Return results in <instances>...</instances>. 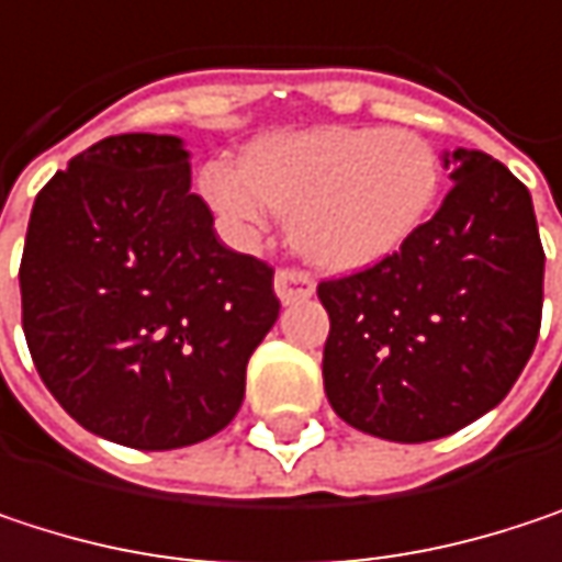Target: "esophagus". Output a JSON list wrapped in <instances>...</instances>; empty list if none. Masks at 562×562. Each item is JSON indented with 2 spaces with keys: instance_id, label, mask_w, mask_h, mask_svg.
<instances>
[{
  "instance_id": "esophagus-1",
  "label": "esophagus",
  "mask_w": 562,
  "mask_h": 562,
  "mask_svg": "<svg viewBox=\"0 0 562 562\" xmlns=\"http://www.w3.org/2000/svg\"><path fill=\"white\" fill-rule=\"evenodd\" d=\"M312 292H315V280H312L308 273L289 270V267L277 273V295H280L285 305H289V302H302V299H308Z\"/></svg>"
}]
</instances>
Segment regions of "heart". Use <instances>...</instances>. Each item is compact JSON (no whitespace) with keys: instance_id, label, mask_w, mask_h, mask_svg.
I'll use <instances>...</instances> for the list:
<instances>
[{"instance_id":"1","label":"heart","mask_w":562,"mask_h":562,"mask_svg":"<svg viewBox=\"0 0 562 562\" xmlns=\"http://www.w3.org/2000/svg\"><path fill=\"white\" fill-rule=\"evenodd\" d=\"M198 184L234 234H257L277 211L289 217V240L305 260L364 270L429 221L442 162L413 130L318 126L257 139L240 166L214 159Z\"/></svg>"}]
</instances>
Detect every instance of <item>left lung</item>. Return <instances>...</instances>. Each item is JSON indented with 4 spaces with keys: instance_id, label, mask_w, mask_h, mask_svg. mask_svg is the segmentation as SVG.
Listing matches in <instances>:
<instances>
[{
    "instance_id": "1",
    "label": "left lung",
    "mask_w": 562,
    "mask_h": 562,
    "mask_svg": "<svg viewBox=\"0 0 562 562\" xmlns=\"http://www.w3.org/2000/svg\"><path fill=\"white\" fill-rule=\"evenodd\" d=\"M456 181L393 257L318 282L331 409L391 442L442 439L495 409L520 378L543 308L530 191L479 153H446Z\"/></svg>"
}]
</instances>
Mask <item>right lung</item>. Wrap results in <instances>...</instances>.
<instances>
[{
  "label": "right lung",
  "mask_w": 562,
  "mask_h": 562,
  "mask_svg": "<svg viewBox=\"0 0 562 562\" xmlns=\"http://www.w3.org/2000/svg\"><path fill=\"white\" fill-rule=\"evenodd\" d=\"M19 285L45 387L146 452L221 432L280 318L273 267L217 240L188 149L153 133L100 139L38 191Z\"/></svg>",
  "instance_id": "1"
}]
</instances>
